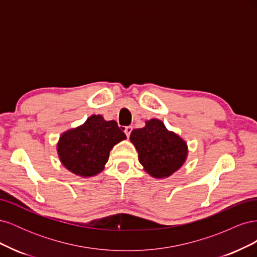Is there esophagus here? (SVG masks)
<instances>
[{
    "mask_svg": "<svg viewBox=\"0 0 257 257\" xmlns=\"http://www.w3.org/2000/svg\"><path fill=\"white\" fill-rule=\"evenodd\" d=\"M132 131H133V127H132V126H125V127H124V133H125V135L127 137H130Z\"/></svg>",
    "mask_w": 257,
    "mask_h": 257,
    "instance_id": "34e87169",
    "label": "esophagus"
}]
</instances>
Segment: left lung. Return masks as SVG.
Segmentation results:
<instances>
[{"mask_svg":"<svg viewBox=\"0 0 257 257\" xmlns=\"http://www.w3.org/2000/svg\"><path fill=\"white\" fill-rule=\"evenodd\" d=\"M130 141L136 148L144 169L157 179L172 176L188 157L186 143L159 119L148 120L143 128L132 131Z\"/></svg>","mask_w":257,"mask_h":257,"instance_id":"obj_1","label":"left lung"}]
</instances>
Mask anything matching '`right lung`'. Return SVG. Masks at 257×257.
<instances>
[{
  "mask_svg": "<svg viewBox=\"0 0 257 257\" xmlns=\"http://www.w3.org/2000/svg\"><path fill=\"white\" fill-rule=\"evenodd\" d=\"M124 139L126 136L115 121H106L100 114H92L80 126L60 136L57 151L66 169L88 178L102 172L113 146Z\"/></svg>",
  "mask_w": 257,
  "mask_h": 257,
  "instance_id": "add662e5",
  "label": "right lung"
}]
</instances>
